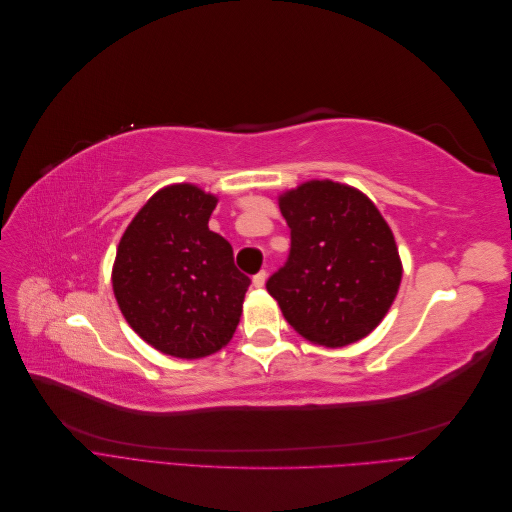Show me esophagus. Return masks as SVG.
<instances>
[{
    "label": "esophagus",
    "mask_w": 512,
    "mask_h": 512,
    "mask_svg": "<svg viewBox=\"0 0 512 512\" xmlns=\"http://www.w3.org/2000/svg\"><path fill=\"white\" fill-rule=\"evenodd\" d=\"M265 282H267V271H258V273L254 275V280H252V284H254L256 288H262V286H265Z\"/></svg>",
    "instance_id": "obj_1"
}]
</instances>
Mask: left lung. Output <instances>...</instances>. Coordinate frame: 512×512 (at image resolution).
I'll use <instances>...</instances> for the list:
<instances>
[{"instance_id": "1", "label": "left lung", "mask_w": 512, "mask_h": 512, "mask_svg": "<svg viewBox=\"0 0 512 512\" xmlns=\"http://www.w3.org/2000/svg\"><path fill=\"white\" fill-rule=\"evenodd\" d=\"M290 252L267 290L301 337L348 346L374 331L395 299L401 262L389 224L367 196L309 181L280 198Z\"/></svg>"}]
</instances>
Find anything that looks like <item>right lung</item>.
I'll list each match as a JSON object with an SVG mask.
<instances>
[{"mask_svg": "<svg viewBox=\"0 0 512 512\" xmlns=\"http://www.w3.org/2000/svg\"><path fill=\"white\" fill-rule=\"evenodd\" d=\"M218 198L181 183L153 194L123 232L113 290L130 327L156 350L200 359L224 348L252 280L209 230Z\"/></svg>", "mask_w": 512, "mask_h": 512, "instance_id": "obj_1", "label": "right lung"}]
</instances>
